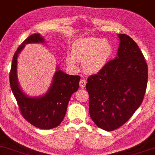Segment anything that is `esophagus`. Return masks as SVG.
<instances>
[{
	"instance_id": "obj_1",
	"label": "esophagus",
	"mask_w": 155,
	"mask_h": 155,
	"mask_svg": "<svg viewBox=\"0 0 155 155\" xmlns=\"http://www.w3.org/2000/svg\"><path fill=\"white\" fill-rule=\"evenodd\" d=\"M86 80L84 79H82L80 80L79 81V84H80V87H81V88H84V87H85L86 86Z\"/></svg>"
}]
</instances>
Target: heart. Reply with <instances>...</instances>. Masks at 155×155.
<instances>
[{"label": "heart", "instance_id": "heart-1", "mask_svg": "<svg viewBox=\"0 0 155 155\" xmlns=\"http://www.w3.org/2000/svg\"><path fill=\"white\" fill-rule=\"evenodd\" d=\"M113 48L106 39L88 37L74 42L71 54L66 56V63L76 68L77 61L82 62L83 69L88 74H97L103 69L113 55Z\"/></svg>", "mask_w": 155, "mask_h": 155}]
</instances>
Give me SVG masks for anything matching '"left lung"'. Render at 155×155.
<instances>
[{"instance_id":"left-lung-1","label":"left lung","mask_w":155,"mask_h":155,"mask_svg":"<svg viewBox=\"0 0 155 155\" xmlns=\"http://www.w3.org/2000/svg\"><path fill=\"white\" fill-rule=\"evenodd\" d=\"M115 59L87 79L89 115L98 127L113 131L127 122L141 105L146 92L148 67L134 40L119 34Z\"/></svg>"}]
</instances>
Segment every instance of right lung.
Masks as SVG:
<instances>
[{
  "mask_svg": "<svg viewBox=\"0 0 155 155\" xmlns=\"http://www.w3.org/2000/svg\"><path fill=\"white\" fill-rule=\"evenodd\" d=\"M45 42L40 34L28 37L18 46L12 60L9 74L11 88L17 102L22 116L35 127L41 129H51L61 124L66 115L71 96L79 89V76L65 74L59 68L55 73L53 83L48 92L43 96L30 97L20 89L16 75L18 53L26 44Z\"/></svg>",
  "mask_w": 155,
  "mask_h": 155,
  "instance_id": "1",
  "label": "right lung"
}]
</instances>
